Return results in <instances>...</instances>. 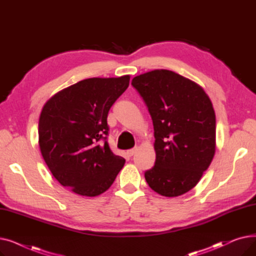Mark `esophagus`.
Segmentation results:
<instances>
[{"label":"esophagus","instance_id":"obj_1","mask_svg":"<svg viewBox=\"0 0 256 256\" xmlns=\"http://www.w3.org/2000/svg\"><path fill=\"white\" fill-rule=\"evenodd\" d=\"M136 150H137L136 148H132V150H128L126 152V154H128V156H132L134 154H136Z\"/></svg>","mask_w":256,"mask_h":256}]
</instances>
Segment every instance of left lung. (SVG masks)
<instances>
[{"mask_svg": "<svg viewBox=\"0 0 256 256\" xmlns=\"http://www.w3.org/2000/svg\"><path fill=\"white\" fill-rule=\"evenodd\" d=\"M148 108L154 130V166L145 171L152 189L166 197L189 192L208 168L216 150V116L204 90L167 70L132 78Z\"/></svg>", "mask_w": 256, "mask_h": 256, "instance_id": "left-lung-1", "label": "left lung"}]
</instances>
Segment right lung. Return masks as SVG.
<instances>
[{"label": "right lung", "instance_id": "obj_1", "mask_svg": "<svg viewBox=\"0 0 256 256\" xmlns=\"http://www.w3.org/2000/svg\"><path fill=\"white\" fill-rule=\"evenodd\" d=\"M128 84L130 76L86 78L56 93L42 108L40 152L54 178L78 195L106 191L126 163L108 144L106 117Z\"/></svg>", "mask_w": 256, "mask_h": 256}]
</instances>
